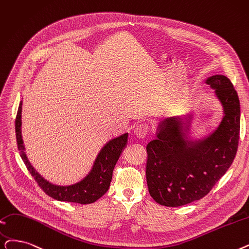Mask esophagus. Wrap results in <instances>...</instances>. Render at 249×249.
<instances>
[{
    "label": "esophagus",
    "mask_w": 249,
    "mask_h": 249,
    "mask_svg": "<svg viewBox=\"0 0 249 249\" xmlns=\"http://www.w3.org/2000/svg\"><path fill=\"white\" fill-rule=\"evenodd\" d=\"M147 133H148V125L147 124L142 123V124L137 125L134 129V135H135V137H137L139 139L145 138Z\"/></svg>",
    "instance_id": "obj_1"
}]
</instances>
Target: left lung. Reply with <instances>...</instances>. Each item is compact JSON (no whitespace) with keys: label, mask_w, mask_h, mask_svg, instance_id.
I'll return each instance as SVG.
<instances>
[{"label":"left lung","mask_w":249,"mask_h":249,"mask_svg":"<svg viewBox=\"0 0 249 249\" xmlns=\"http://www.w3.org/2000/svg\"><path fill=\"white\" fill-rule=\"evenodd\" d=\"M205 83L214 89L223 107L218 127L193 140L189 136L192 112L167 118L159 123L157 138L146 146L148 191L165 207H181L207 196L228 171L238 148V94L224 75H213Z\"/></svg>","instance_id":"1"}]
</instances>
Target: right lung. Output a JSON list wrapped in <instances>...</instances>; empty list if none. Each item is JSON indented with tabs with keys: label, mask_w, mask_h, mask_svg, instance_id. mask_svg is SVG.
Here are the masks:
<instances>
[{
	"label": "right lung",
	"mask_w": 249,
	"mask_h": 249,
	"mask_svg": "<svg viewBox=\"0 0 249 249\" xmlns=\"http://www.w3.org/2000/svg\"><path fill=\"white\" fill-rule=\"evenodd\" d=\"M21 113H22V101L19 104L15 120L17 146L20 151L21 159L23 160L27 170L30 172L31 176L35 178L39 187L49 196L60 201L88 204L101 198L110 187L115 165L127 145L128 133L115 137L104 145L98 157L95 158L91 170L82 180L71 185H57L53 184L42 177L27 159L22 134H21V124H22Z\"/></svg>",
	"instance_id": "add662e5"
}]
</instances>
